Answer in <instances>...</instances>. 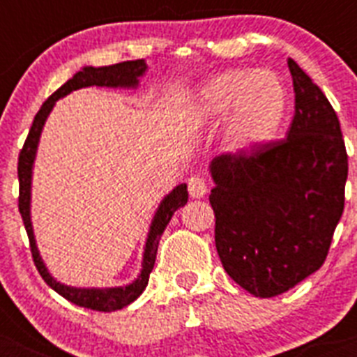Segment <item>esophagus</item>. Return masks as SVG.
<instances>
[{
  "mask_svg": "<svg viewBox=\"0 0 357 357\" xmlns=\"http://www.w3.org/2000/svg\"><path fill=\"white\" fill-rule=\"evenodd\" d=\"M188 191L193 198H200L207 193V184L202 176L193 175L188 178Z\"/></svg>",
  "mask_w": 357,
  "mask_h": 357,
  "instance_id": "esophagus-1",
  "label": "esophagus"
}]
</instances>
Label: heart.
<instances>
[{
    "instance_id": "b5f03b06",
    "label": "heart",
    "mask_w": 357,
    "mask_h": 357,
    "mask_svg": "<svg viewBox=\"0 0 357 357\" xmlns=\"http://www.w3.org/2000/svg\"><path fill=\"white\" fill-rule=\"evenodd\" d=\"M286 112V91L272 71H227L202 91L200 116L220 121L225 116V144L232 151L270 139Z\"/></svg>"
}]
</instances>
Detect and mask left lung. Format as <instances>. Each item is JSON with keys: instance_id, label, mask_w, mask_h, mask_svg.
I'll list each match as a JSON object with an SVG mask.
<instances>
[{"instance_id": "8db88e82", "label": "left lung", "mask_w": 357, "mask_h": 357, "mask_svg": "<svg viewBox=\"0 0 357 357\" xmlns=\"http://www.w3.org/2000/svg\"><path fill=\"white\" fill-rule=\"evenodd\" d=\"M288 68L295 87L288 137L211 164L218 255L230 279L261 298L317 272L345 206L349 157L338 116L293 59Z\"/></svg>"}]
</instances>
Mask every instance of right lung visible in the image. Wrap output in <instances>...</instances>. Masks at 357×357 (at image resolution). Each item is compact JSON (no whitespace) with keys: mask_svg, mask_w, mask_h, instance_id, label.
I'll use <instances>...</instances> for the list:
<instances>
[{"mask_svg":"<svg viewBox=\"0 0 357 357\" xmlns=\"http://www.w3.org/2000/svg\"><path fill=\"white\" fill-rule=\"evenodd\" d=\"M146 69L144 61H127L119 62L114 66H105V68H84L78 71L71 80L66 82L61 89H56L52 96L43 103L39 112L33 118L31 128L28 132V137L24 141L23 148L19 151L17 160V176H19V213L23 218L24 229H26L28 239H30V252L33 257V264H36L37 272L44 279V282L52 289H55L59 295H62L66 301L73 302V304L80 305V307L93 309V311H103V313H110L116 309H123L130 302H134L137 296L143 293V289L148 284V277L153 270L155 264L157 247H159V239L162 236L164 229L172 220L173 213L178 207H182L188 202V185L181 184L173 189L168 197L164 198L160 204L159 211H157L153 222L150 227V234L146 239V248H144V259H143V270L137 280H134L132 284L123 286V288H105V289H84V288H69V286L56 282L52 275L48 273L44 263L40 261V255L37 252L36 239H33V230H31L30 222V182H31V164L36 159L37 143H39V135L43 130V125L48 118L50 110L53 109L55 102L59 98L66 96L71 91L82 89V87H89V85H107V87H132L137 84V77H141Z\"/></svg>","mask_w":357,"mask_h":357,"instance_id":"1","label":"right lung"}]
</instances>
